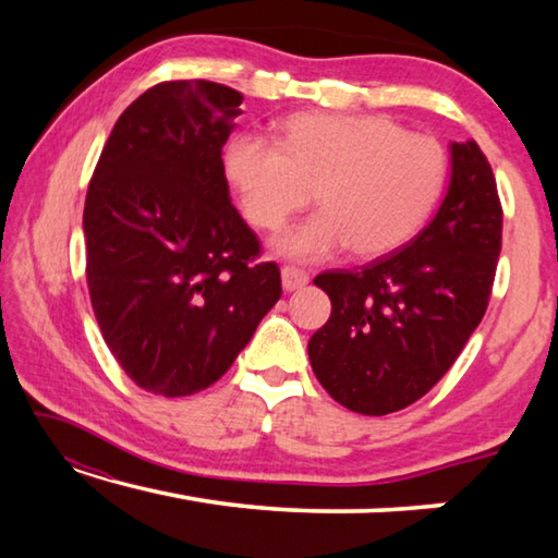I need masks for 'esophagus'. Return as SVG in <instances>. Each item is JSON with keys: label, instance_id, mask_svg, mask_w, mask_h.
Instances as JSON below:
<instances>
[{"label": "esophagus", "instance_id": "1", "mask_svg": "<svg viewBox=\"0 0 558 558\" xmlns=\"http://www.w3.org/2000/svg\"><path fill=\"white\" fill-rule=\"evenodd\" d=\"M280 278H282V288H286L288 292H292V290H300V288H305L307 282H310V276L305 270H300V268H295V266H286L280 270Z\"/></svg>", "mask_w": 558, "mask_h": 558}]
</instances>
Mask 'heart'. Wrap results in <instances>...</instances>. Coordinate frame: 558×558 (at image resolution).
I'll use <instances>...</instances> for the list:
<instances>
[{"mask_svg": "<svg viewBox=\"0 0 558 558\" xmlns=\"http://www.w3.org/2000/svg\"><path fill=\"white\" fill-rule=\"evenodd\" d=\"M226 174L258 229H278L315 192L323 209L272 239L280 256L325 260L349 245L356 258H379L428 221L446 189L448 155L438 140L391 118L300 112L282 122L278 143L235 135Z\"/></svg>", "mask_w": 558, "mask_h": 558, "instance_id": "heart-1", "label": "heart"}]
</instances>
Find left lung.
<instances>
[{
	"mask_svg": "<svg viewBox=\"0 0 558 558\" xmlns=\"http://www.w3.org/2000/svg\"><path fill=\"white\" fill-rule=\"evenodd\" d=\"M502 251V206L475 140L450 143V184L415 239L362 270L315 278L332 300L310 337L313 372L344 409L401 411L426 396L483 319Z\"/></svg>",
	"mask_w": 558,
	"mask_h": 558,
	"instance_id": "1",
	"label": "left lung"
}]
</instances>
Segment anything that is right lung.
<instances>
[{
  "label": "right lung",
  "instance_id": "add662e5",
  "mask_svg": "<svg viewBox=\"0 0 558 558\" xmlns=\"http://www.w3.org/2000/svg\"><path fill=\"white\" fill-rule=\"evenodd\" d=\"M241 102L221 83H159L118 118L88 184L93 313L130 379L167 399L219 381L282 295L223 172Z\"/></svg>",
  "mask_w": 558,
  "mask_h": 558
}]
</instances>
